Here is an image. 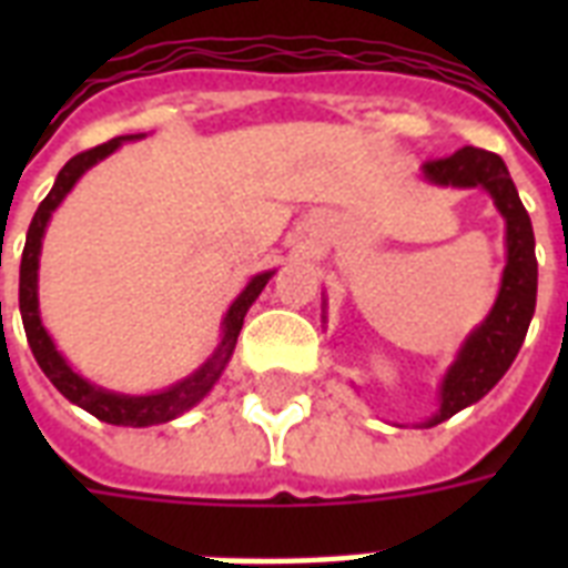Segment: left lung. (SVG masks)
Wrapping results in <instances>:
<instances>
[{"instance_id":"left-lung-1","label":"left lung","mask_w":568,"mask_h":568,"mask_svg":"<svg viewBox=\"0 0 568 568\" xmlns=\"http://www.w3.org/2000/svg\"><path fill=\"white\" fill-rule=\"evenodd\" d=\"M424 176L436 185H457V189L480 185L493 194L498 212L507 221V267H504L501 292L489 318L468 336L457 363L450 365L448 377L442 383L439 413L427 422V427H433L480 400L507 374L519 354L537 310V253H534V226L501 155L477 146H463L457 153L424 162Z\"/></svg>"}]
</instances>
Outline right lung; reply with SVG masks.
Returning a JSON list of instances; mask_svg holds the SVG:
<instances>
[{
  "instance_id": "1",
  "label": "right lung",
  "mask_w": 568,
  "mask_h": 568,
  "mask_svg": "<svg viewBox=\"0 0 568 568\" xmlns=\"http://www.w3.org/2000/svg\"><path fill=\"white\" fill-rule=\"evenodd\" d=\"M126 138H141V135H126ZM126 138H111L109 144L91 146L84 153L73 155L70 162L61 168L55 185L43 196V203L38 205V212L31 217L29 235H26V247H22V262H20V312H22V327H26V338H29V347L34 359H38L40 372L52 379V386L73 400L82 409H88L91 415H97L100 422L120 424V427H150V424H164L182 415L185 409L200 400V397L214 386V379L221 377V372L230 363L232 351H235V342H239L241 324H244V315H247L250 303L256 301L265 283L271 280V271L267 274H258L250 280V285L239 294V301L232 303L226 318H223V342L221 347L214 351V356L200 368L196 374H191L189 379H182L176 386H171L168 392H159V395H118V392H105V388L93 386L84 377L70 368L64 363V356L58 354L52 338L47 336V329L40 324L38 315V256H40V239H43V230H47V221L55 212V205L64 200V194L75 185V180L82 176L91 164H97L100 159L118 150L120 141Z\"/></svg>"
}]
</instances>
